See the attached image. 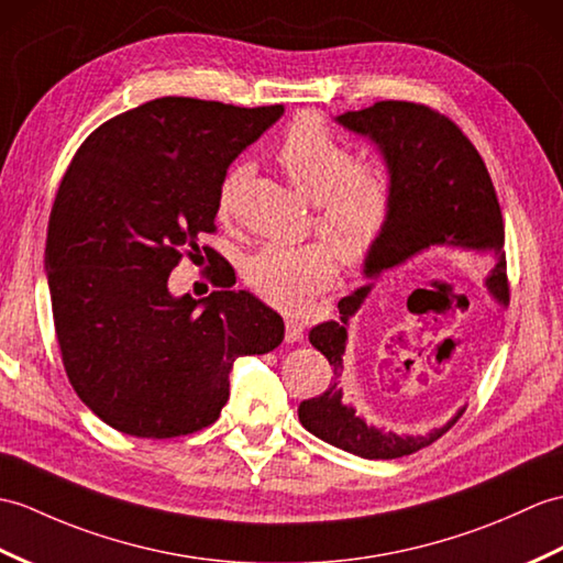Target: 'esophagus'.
Returning a JSON list of instances; mask_svg holds the SVG:
<instances>
[{
  "label": "esophagus",
  "instance_id": "obj_1",
  "mask_svg": "<svg viewBox=\"0 0 563 563\" xmlns=\"http://www.w3.org/2000/svg\"><path fill=\"white\" fill-rule=\"evenodd\" d=\"M305 338V323L297 319H285V341L287 343H299Z\"/></svg>",
  "mask_w": 563,
  "mask_h": 563
}]
</instances>
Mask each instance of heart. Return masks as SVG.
<instances>
[{"label": "heart", "instance_id": "heart-1", "mask_svg": "<svg viewBox=\"0 0 563 563\" xmlns=\"http://www.w3.org/2000/svg\"><path fill=\"white\" fill-rule=\"evenodd\" d=\"M276 161L297 191L313 201L311 230L330 244H266L246 256L242 276L264 302L302 311L313 295L333 283L335 256L345 266H362L384 242L396 213V175L384 158L357 161L350 141L313 114L290 124L276 148ZM246 177V163H234L222 175L216 194L218 220L228 222L238 211Z\"/></svg>", "mask_w": 563, "mask_h": 563}]
</instances>
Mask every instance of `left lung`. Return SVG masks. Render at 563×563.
Returning a JSON list of instances; mask_svg holds the SVG:
<instances>
[{
    "label": "left lung",
    "mask_w": 563,
    "mask_h": 563,
    "mask_svg": "<svg viewBox=\"0 0 563 563\" xmlns=\"http://www.w3.org/2000/svg\"><path fill=\"white\" fill-rule=\"evenodd\" d=\"M338 122L352 132L369 136L396 175V213L374 256L364 264V276L376 278L386 268L402 264L429 246H455L461 252L494 256L487 276V290L499 305L508 302V276L504 256V218L487 165L461 126L429 104L408 100H382L372 108L345 112ZM369 287L338 302L341 319L313 325L311 345L329 360L333 374L343 367L347 341V319L355 313ZM463 410L451 422L427 437L384 434L362 420L350 405H343V390L331 378L321 396L299 402V422L313 437L335 449L369 461H390L431 446L459 422Z\"/></svg>",
    "instance_id": "obj_1"
}]
</instances>
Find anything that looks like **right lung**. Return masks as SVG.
<instances>
[{"label":"right lung","instance_id":"1","mask_svg":"<svg viewBox=\"0 0 563 563\" xmlns=\"http://www.w3.org/2000/svg\"><path fill=\"white\" fill-rule=\"evenodd\" d=\"M280 114L155 98L100 124L62 177L45 244L59 355L76 396L122 434L213 424L232 362L283 343L278 313L232 283L199 302L167 290L185 256L222 258L201 244L216 232L220 179Z\"/></svg>","mask_w":563,"mask_h":563}]
</instances>
